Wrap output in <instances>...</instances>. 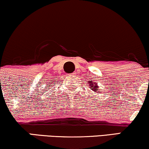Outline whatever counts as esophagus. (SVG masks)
Returning a JSON list of instances; mask_svg holds the SVG:
<instances>
[{
  "label": "esophagus",
  "instance_id": "obj_1",
  "mask_svg": "<svg viewBox=\"0 0 149 149\" xmlns=\"http://www.w3.org/2000/svg\"><path fill=\"white\" fill-rule=\"evenodd\" d=\"M75 74H76V73H75L74 72H73V73H71V74H70V75H72V76H74Z\"/></svg>",
  "mask_w": 149,
  "mask_h": 149
}]
</instances>
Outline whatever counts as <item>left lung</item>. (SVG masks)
Segmentation results:
<instances>
[{
    "label": "left lung",
    "instance_id": "8db88e82",
    "mask_svg": "<svg viewBox=\"0 0 149 149\" xmlns=\"http://www.w3.org/2000/svg\"><path fill=\"white\" fill-rule=\"evenodd\" d=\"M94 85H96V86H94ZM90 85H92V86H90V87H94V88H93L92 89H94V90H96V91H97V90H96V89H98V86H96V84H90Z\"/></svg>",
    "mask_w": 149,
    "mask_h": 149
}]
</instances>
